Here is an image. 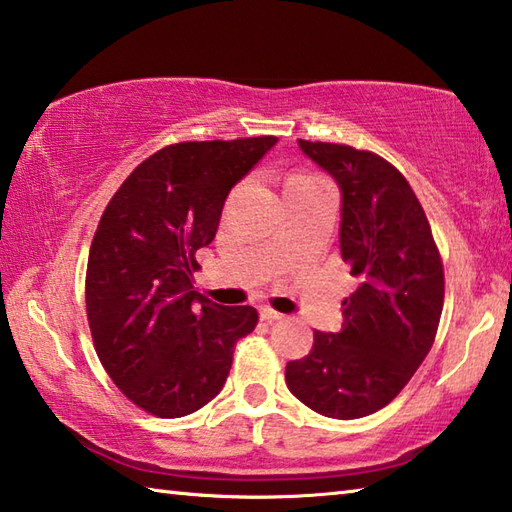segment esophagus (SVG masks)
Here are the masks:
<instances>
[{
    "mask_svg": "<svg viewBox=\"0 0 512 512\" xmlns=\"http://www.w3.org/2000/svg\"><path fill=\"white\" fill-rule=\"evenodd\" d=\"M259 318H262L264 322H277L284 318V313L271 309V306H262V309H259Z\"/></svg>",
    "mask_w": 512,
    "mask_h": 512,
    "instance_id": "esophagus-1",
    "label": "esophagus"
}]
</instances>
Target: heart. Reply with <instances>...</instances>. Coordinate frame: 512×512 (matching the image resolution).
Returning a JSON list of instances; mask_svg holds the SVG:
<instances>
[{
	"label": "heart",
	"instance_id": "heart-1",
	"mask_svg": "<svg viewBox=\"0 0 512 512\" xmlns=\"http://www.w3.org/2000/svg\"><path fill=\"white\" fill-rule=\"evenodd\" d=\"M315 181H320V179H318V176L309 174V172H293V174H288V176H286L284 192L297 188V185H306V183H315Z\"/></svg>",
	"mask_w": 512,
	"mask_h": 512
}]
</instances>
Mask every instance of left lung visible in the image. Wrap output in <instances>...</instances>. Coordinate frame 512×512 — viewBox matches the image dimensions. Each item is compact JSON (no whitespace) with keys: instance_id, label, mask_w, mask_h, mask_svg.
Segmentation results:
<instances>
[{"instance_id":"left-lung-1","label":"left lung","mask_w":512,"mask_h":512,"mask_svg":"<svg viewBox=\"0 0 512 512\" xmlns=\"http://www.w3.org/2000/svg\"><path fill=\"white\" fill-rule=\"evenodd\" d=\"M297 143L340 185V253L360 286L342 300V331H315L309 356L286 365V385L313 412L351 421L392 403L432 349L443 262L423 206L392 163L351 145Z\"/></svg>"}]
</instances>
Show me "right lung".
Returning <instances> with one entry per match:
<instances>
[{
    "label": "right lung",
    "instance_id": "1",
    "mask_svg": "<svg viewBox=\"0 0 512 512\" xmlns=\"http://www.w3.org/2000/svg\"><path fill=\"white\" fill-rule=\"evenodd\" d=\"M275 136L167 145L127 176L91 241L85 300L102 367L136 407L159 418L197 412L224 387L253 306L194 291L197 250L217 235L228 192Z\"/></svg>",
    "mask_w": 512,
    "mask_h": 512
}]
</instances>
